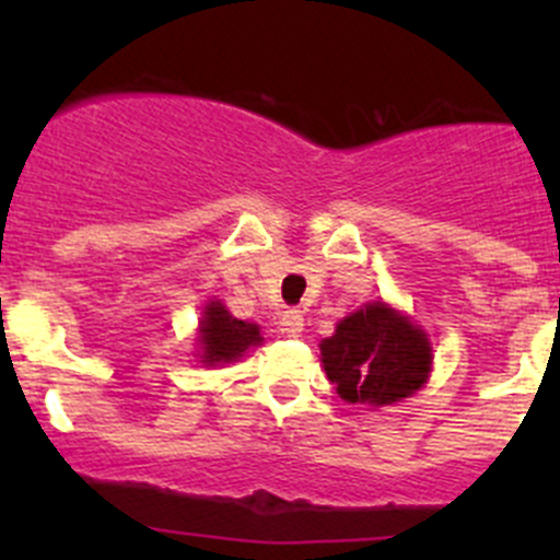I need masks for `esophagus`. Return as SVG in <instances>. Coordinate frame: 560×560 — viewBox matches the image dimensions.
Returning a JSON list of instances; mask_svg holds the SVG:
<instances>
[{
    "instance_id": "1",
    "label": "esophagus",
    "mask_w": 560,
    "mask_h": 560,
    "mask_svg": "<svg viewBox=\"0 0 560 560\" xmlns=\"http://www.w3.org/2000/svg\"><path fill=\"white\" fill-rule=\"evenodd\" d=\"M281 330L287 332V336H301L303 332V314L298 312V308H287V312H281Z\"/></svg>"
}]
</instances>
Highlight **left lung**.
<instances>
[{
  "mask_svg": "<svg viewBox=\"0 0 560 560\" xmlns=\"http://www.w3.org/2000/svg\"><path fill=\"white\" fill-rule=\"evenodd\" d=\"M327 380L349 404H395L425 385L431 343L420 327L385 303H369L338 322L319 343Z\"/></svg>",
  "mask_w": 560,
  "mask_h": 560,
  "instance_id": "left-lung-1",
  "label": "left lung"
}]
</instances>
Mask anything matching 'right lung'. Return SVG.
Listing matches in <instances>:
<instances>
[{
  "label": "right lung",
  "instance_id": "right-lung-1",
  "mask_svg": "<svg viewBox=\"0 0 560 560\" xmlns=\"http://www.w3.org/2000/svg\"><path fill=\"white\" fill-rule=\"evenodd\" d=\"M259 341H262V336H259L257 325L235 319L219 301L208 303L200 322L202 363H230V360L241 358L248 347H254Z\"/></svg>",
  "mask_w": 560,
  "mask_h": 560
}]
</instances>
